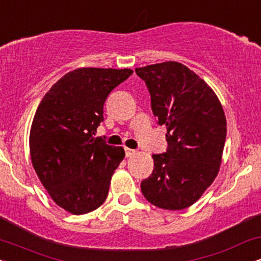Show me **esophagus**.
<instances>
[{
    "label": "esophagus",
    "mask_w": 261,
    "mask_h": 261,
    "mask_svg": "<svg viewBox=\"0 0 261 261\" xmlns=\"http://www.w3.org/2000/svg\"><path fill=\"white\" fill-rule=\"evenodd\" d=\"M136 154V151H135V149H131V148H125V155H126V157L128 158V157H133V155H135Z\"/></svg>",
    "instance_id": "1"
}]
</instances>
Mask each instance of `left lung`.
<instances>
[{
	"label": "left lung",
	"instance_id": "left-lung-1",
	"mask_svg": "<svg viewBox=\"0 0 261 261\" xmlns=\"http://www.w3.org/2000/svg\"><path fill=\"white\" fill-rule=\"evenodd\" d=\"M151 94L158 124L166 125L168 148L153 154L151 176L141 182L143 196L164 210L195 203L220 170L227 134L223 108L201 77L175 61L136 68Z\"/></svg>",
	"mask_w": 261,
	"mask_h": 261
}]
</instances>
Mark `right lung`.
I'll return each instance as SVG.
<instances>
[{"mask_svg": "<svg viewBox=\"0 0 261 261\" xmlns=\"http://www.w3.org/2000/svg\"><path fill=\"white\" fill-rule=\"evenodd\" d=\"M131 74L128 68H77L47 91L35 112L32 164L56 205L70 214H88L106 201L125 151L94 135L107 97Z\"/></svg>", "mask_w": 261, "mask_h": 261, "instance_id": "obj_1", "label": "right lung"}]
</instances>
